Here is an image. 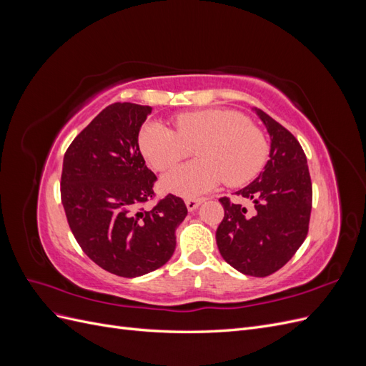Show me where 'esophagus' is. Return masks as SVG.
<instances>
[{"label": "esophagus", "mask_w": 366, "mask_h": 366, "mask_svg": "<svg viewBox=\"0 0 366 366\" xmlns=\"http://www.w3.org/2000/svg\"><path fill=\"white\" fill-rule=\"evenodd\" d=\"M202 203H203V198H187L186 207H187V210H189V212H192V210H195Z\"/></svg>", "instance_id": "obj_1"}]
</instances>
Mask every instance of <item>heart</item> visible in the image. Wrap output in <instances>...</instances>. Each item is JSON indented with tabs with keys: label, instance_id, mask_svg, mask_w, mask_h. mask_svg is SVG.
<instances>
[{
	"label": "heart",
	"instance_id": "obj_1",
	"mask_svg": "<svg viewBox=\"0 0 366 366\" xmlns=\"http://www.w3.org/2000/svg\"><path fill=\"white\" fill-rule=\"evenodd\" d=\"M175 131L160 122H148L139 134L143 157L156 171H166L197 145L194 162L166 174L163 189L186 198L202 194L226 180L239 186L259 174L269 156L262 131L234 109L209 108L179 114Z\"/></svg>",
	"mask_w": 366,
	"mask_h": 366
}]
</instances>
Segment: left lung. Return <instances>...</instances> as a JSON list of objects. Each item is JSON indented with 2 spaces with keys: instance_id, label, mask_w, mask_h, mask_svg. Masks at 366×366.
<instances>
[{
  "instance_id": "8db88e82",
  "label": "left lung",
  "mask_w": 366,
  "mask_h": 366,
  "mask_svg": "<svg viewBox=\"0 0 366 366\" xmlns=\"http://www.w3.org/2000/svg\"><path fill=\"white\" fill-rule=\"evenodd\" d=\"M270 136V160L250 184L235 194L253 209L219 198L224 218L217 229V246L238 272L264 278L292 259L308 234L312 179L302 147L289 129L254 108Z\"/></svg>"
}]
</instances>
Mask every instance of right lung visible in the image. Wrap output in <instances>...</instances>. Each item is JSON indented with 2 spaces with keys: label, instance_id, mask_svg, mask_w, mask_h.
Segmentation results:
<instances>
[{
  "label": "right lung",
  "instance_id": "1",
  "mask_svg": "<svg viewBox=\"0 0 366 366\" xmlns=\"http://www.w3.org/2000/svg\"><path fill=\"white\" fill-rule=\"evenodd\" d=\"M151 107L116 102L102 109L64 156L61 200L77 244L99 267L124 278L157 270L175 250L187 209L168 194L152 209L157 177L139 149Z\"/></svg>",
  "mask_w": 366,
  "mask_h": 366
}]
</instances>
